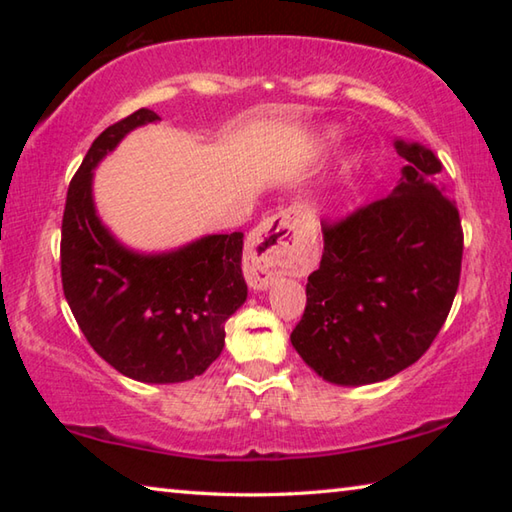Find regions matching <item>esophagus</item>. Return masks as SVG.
<instances>
[{
    "mask_svg": "<svg viewBox=\"0 0 512 512\" xmlns=\"http://www.w3.org/2000/svg\"><path fill=\"white\" fill-rule=\"evenodd\" d=\"M300 237V219L293 210H282L259 223L248 239L244 275L253 291H266L282 271L293 264V250Z\"/></svg>",
    "mask_w": 512,
    "mask_h": 512,
    "instance_id": "34e87169",
    "label": "esophagus"
}]
</instances>
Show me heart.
I'll list each match as a JSON object with an SVG mask.
<instances>
[{"label": "heart", "mask_w": 512, "mask_h": 512, "mask_svg": "<svg viewBox=\"0 0 512 512\" xmlns=\"http://www.w3.org/2000/svg\"><path fill=\"white\" fill-rule=\"evenodd\" d=\"M327 140H329V142L339 140V131H329V133H327Z\"/></svg>", "instance_id": "1"}]
</instances>
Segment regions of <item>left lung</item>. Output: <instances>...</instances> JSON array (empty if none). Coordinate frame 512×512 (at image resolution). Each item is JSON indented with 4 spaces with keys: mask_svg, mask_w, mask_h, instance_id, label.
Instances as JSON below:
<instances>
[{
    "mask_svg": "<svg viewBox=\"0 0 512 512\" xmlns=\"http://www.w3.org/2000/svg\"><path fill=\"white\" fill-rule=\"evenodd\" d=\"M402 178L381 201L323 223V259L291 343L329 384L384 381L418 361L447 320L461 280L463 230L445 196L443 164L395 140Z\"/></svg>",
    "mask_w": 512,
    "mask_h": 512,
    "instance_id": "left-lung-1",
    "label": "left lung"
}]
</instances>
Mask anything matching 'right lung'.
I'll return each instance as SVG.
<instances>
[{"label": "right lung", "instance_id": "1", "mask_svg": "<svg viewBox=\"0 0 512 512\" xmlns=\"http://www.w3.org/2000/svg\"><path fill=\"white\" fill-rule=\"evenodd\" d=\"M160 117L140 108L92 142L67 189L60 275L85 339L121 375L178 384L210 368L225 343V320L244 305V232L207 235L167 253L126 248L101 223L94 169L124 137Z\"/></svg>", "mask_w": 512, "mask_h": 512}]
</instances>
